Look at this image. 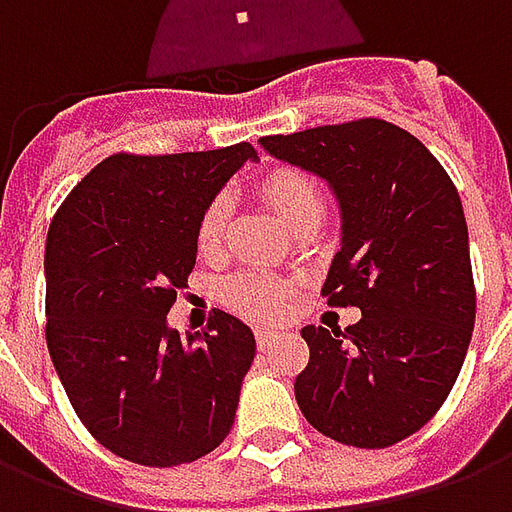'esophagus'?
<instances>
[{"label":"esophagus","instance_id":"obj_1","mask_svg":"<svg viewBox=\"0 0 512 512\" xmlns=\"http://www.w3.org/2000/svg\"><path fill=\"white\" fill-rule=\"evenodd\" d=\"M277 337H279V332H274V329H257L255 332V340H257V345H260V351H263V348H268V345L274 343Z\"/></svg>","mask_w":512,"mask_h":512}]
</instances>
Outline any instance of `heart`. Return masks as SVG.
Returning <instances> with one entry per match:
<instances>
[{"label": "heart", "mask_w": 512, "mask_h": 512, "mask_svg": "<svg viewBox=\"0 0 512 512\" xmlns=\"http://www.w3.org/2000/svg\"><path fill=\"white\" fill-rule=\"evenodd\" d=\"M260 197L271 205L290 230L301 222H318L323 216V191L321 186L299 169L277 167L266 172L257 183ZM230 219V202L227 197H213L208 208L202 211L197 224V246L205 255H213L224 241ZM288 296L285 282L271 277L266 271H241L222 285V299L230 310L241 312L246 318H274L282 310Z\"/></svg>", "instance_id": "1"}]
</instances>
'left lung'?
<instances>
[{"instance_id":"obj_1","label":"left lung","mask_w":512,"mask_h":512,"mask_svg":"<svg viewBox=\"0 0 512 512\" xmlns=\"http://www.w3.org/2000/svg\"><path fill=\"white\" fill-rule=\"evenodd\" d=\"M260 145L329 183L340 252L323 296L362 310L345 332L301 329L310 345L293 386L301 414L348 447L408 439L447 400L472 340L477 301L458 189L417 136L376 117Z\"/></svg>"}]
</instances>
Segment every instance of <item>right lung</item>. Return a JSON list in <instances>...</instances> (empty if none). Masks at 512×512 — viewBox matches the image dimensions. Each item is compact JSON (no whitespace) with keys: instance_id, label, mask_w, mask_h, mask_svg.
<instances>
[{"instance_id":"1","label":"right lung","mask_w":512,"mask_h":512,"mask_svg":"<svg viewBox=\"0 0 512 512\" xmlns=\"http://www.w3.org/2000/svg\"><path fill=\"white\" fill-rule=\"evenodd\" d=\"M249 142L172 156L117 153L90 169L46 238V343L84 428L126 461L178 466L233 428L255 334L216 310L180 337L167 312L197 263V224Z\"/></svg>"}]
</instances>
